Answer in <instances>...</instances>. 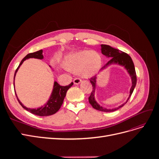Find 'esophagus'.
<instances>
[{
    "mask_svg": "<svg viewBox=\"0 0 159 159\" xmlns=\"http://www.w3.org/2000/svg\"><path fill=\"white\" fill-rule=\"evenodd\" d=\"M80 83H81V80H80V78H75V79L74 80V84L78 85V84H80Z\"/></svg>",
    "mask_w": 159,
    "mask_h": 159,
    "instance_id": "esophagus-1",
    "label": "esophagus"
}]
</instances>
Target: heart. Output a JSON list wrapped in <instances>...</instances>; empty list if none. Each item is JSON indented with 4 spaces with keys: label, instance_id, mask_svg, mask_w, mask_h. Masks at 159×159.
<instances>
[{
    "label": "heart",
    "instance_id": "b5f03b06",
    "mask_svg": "<svg viewBox=\"0 0 159 159\" xmlns=\"http://www.w3.org/2000/svg\"><path fill=\"white\" fill-rule=\"evenodd\" d=\"M102 62V57L98 52L82 50L66 57L64 67L71 72H80L84 78H90L99 71Z\"/></svg>",
    "mask_w": 159,
    "mask_h": 159
}]
</instances>
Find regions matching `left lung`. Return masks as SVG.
<instances>
[{"label":"left lung","mask_w":159,"mask_h":159,"mask_svg":"<svg viewBox=\"0 0 159 159\" xmlns=\"http://www.w3.org/2000/svg\"><path fill=\"white\" fill-rule=\"evenodd\" d=\"M101 50H102V54L106 56L107 57H111V60L107 62V63L105 64L101 70H103L105 68H107L108 66L112 64H117L119 66H121L125 69L127 71V73L129 74L130 77H131V83L132 85L131 88L130 89L129 91V96L127 98V100L124 103L119 105V107L114 108V109H107L105 107H103L97 102V101L95 100V89H96V85H97V76L95 75L93 78L90 79V82L92 85L93 89L91 91V95L89 97V103L92 105V107L97 109L98 111H104V112H111L114 111H116L119 109V108L122 107L125 104H126L129 99V98L131 97V94L133 92V90L135 88L136 84H137V76H136V72H135V68H134V66L133 64V61L131 59V57H130L127 54L125 53L121 50H119L117 49L113 48V47L110 46L109 45H105V44H102L101 45Z\"/></svg>","instance_id":"left-lung-1"}]
</instances>
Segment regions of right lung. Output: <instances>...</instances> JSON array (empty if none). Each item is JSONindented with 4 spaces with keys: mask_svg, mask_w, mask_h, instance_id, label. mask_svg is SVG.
I'll return each instance as SVG.
<instances>
[{
    "mask_svg": "<svg viewBox=\"0 0 159 159\" xmlns=\"http://www.w3.org/2000/svg\"><path fill=\"white\" fill-rule=\"evenodd\" d=\"M42 52H43V50H40L37 51L36 52H33V53H30V54H28L25 57H24L15 71V74H14V79H15V76H16V74L17 73L19 68H20V66L22 64L24 61H25L26 60H28L29 58H36V59L42 60L44 58ZM49 66L51 68L50 66ZM73 84H74L73 82H71L68 85L61 86L57 84V81H54V87H53V89H52V93L50 95V97L49 99L48 100V102L44 105H42L41 107H38L37 109L36 108L31 109V108H28V107H26V106H25V105H24L21 103L20 101L18 99V98L17 97V95L16 93V91L14 90V91H15V94H16V96L19 103L21 105V106L24 109H25L26 110L30 112L31 113H32L34 115H38V116H49V115L55 114L57 111L60 109L62 103H63L64 99L66 95L67 91H68L71 87V86L73 85ZM14 89H15V87H14Z\"/></svg>",
    "mask_w": 159,
    "mask_h": 159,
    "instance_id": "add662e5",
    "label": "right lung"
}]
</instances>
